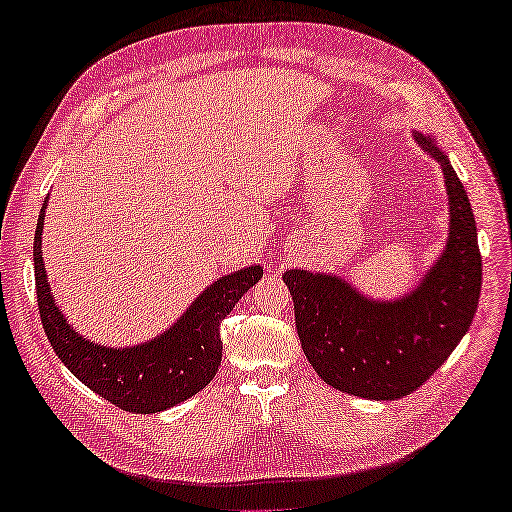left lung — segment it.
<instances>
[{"mask_svg": "<svg viewBox=\"0 0 512 512\" xmlns=\"http://www.w3.org/2000/svg\"><path fill=\"white\" fill-rule=\"evenodd\" d=\"M415 141L442 166L449 237L419 285L396 300L360 294L342 275L289 269L300 346L312 369L339 392L403 399L426 383L472 326L481 296V253L467 191L433 136Z\"/></svg>", "mask_w": 512, "mask_h": 512, "instance_id": "8db88e82", "label": "left lung"}]
</instances>
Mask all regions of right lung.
<instances>
[{
  "mask_svg": "<svg viewBox=\"0 0 512 512\" xmlns=\"http://www.w3.org/2000/svg\"><path fill=\"white\" fill-rule=\"evenodd\" d=\"M47 200L34 234V271L40 321L54 353L95 394L120 410L150 415L191 399L216 376L223 358L221 321L262 278L259 264L223 275L186 307L173 326L136 346H102L70 326L52 296L43 262Z\"/></svg>",
  "mask_w": 512,
  "mask_h": 512,
  "instance_id": "right-lung-1",
  "label": "right lung"
}]
</instances>
